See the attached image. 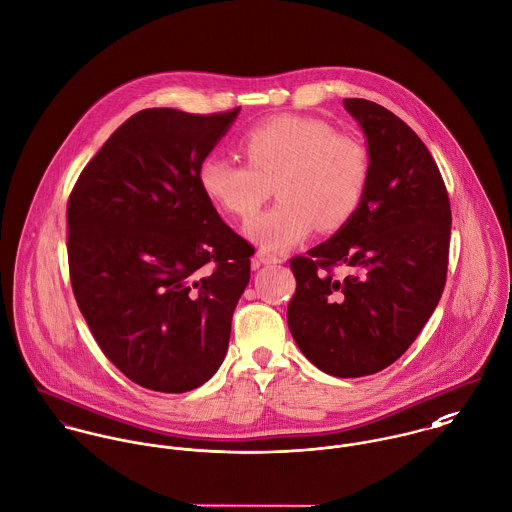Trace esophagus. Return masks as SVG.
Listing matches in <instances>:
<instances>
[{
    "mask_svg": "<svg viewBox=\"0 0 512 512\" xmlns=\"http://www.w3.org/2000/svg\"><path fill=\"white\" fill-rule=\"evenodd\" d=\"M255 261H257L259 265H275V263H281V259H279L277 255H271V253L265 251V249H259V251L255 253Z\"/></svg>",
    "mask_w": 512,
    "mask_h": 512,
    "instance_id": "34e87169",
    "label": "esophagus"
}]
</instances>
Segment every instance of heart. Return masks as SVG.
Segmentation results:
<instances>
[{
    "instance_id": "1",
    "label": "heart",
    "mask_w": 512,
    "mask_h": 512,
    "mask_svg": "<svg viewBox=\"0 0 512 512\" xmlns=\"http://www.w3.org/2000/svg\"><path fill=\"white\" fill-rule=\"evenodd\" d=\"M241 150L247 164L205 156L198 184L209 202L247 219L275 182L281 200L245 225V235L267 251L295 247L318 223L338 229L364 198L370 176L366 148L322 120L273 118L247 132Z\"/></svg>"
}]
</instances>
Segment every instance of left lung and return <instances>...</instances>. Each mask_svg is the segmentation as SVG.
Returning a JSON list of instances; mask_svg holds the SVG:
<instances>
[{"instance_id":"left-lung-1","label":"left lung","mask_w":512,"mask_h":512,"mask_svg":"<svg viewBox=\"0 0 512 512\" xmlns=\"http://www.w3.org/2000/svg\"><path fill=\"white\" fill-rule=\"evenodd\" d=\"M344 108L366 136L368 186L330 239L291 259L297 291L287 322L318 370L360 378L394 364L437 307L451 207L437 164L402 118L364 99H344ZM338 264L348 278L331 277Z\"/></svg>"}]
</instances>
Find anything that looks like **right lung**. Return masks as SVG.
I'll use <instances>...</instances> for the list:
<instances>
[{
  "mask_svg": "<svg viewBox=\"0 0 512 512\" xmlns=\"http://www.w3.org/2000/svg\"><path fill=\"white\" fill-rule=\"evenodd\" d=\"M239 108L130 116L67 207L71 285L104 356L134 384L182 394L221 366L253 247L223 223L198 168Z\"/></svg>",
  "mask_w": 512,
  "mask_h": 512,
  "instance_id": "add662e5",
  "label": "right lung"
}]
</instances>
